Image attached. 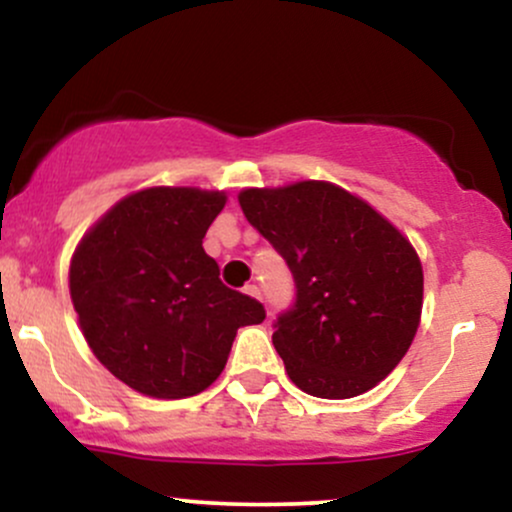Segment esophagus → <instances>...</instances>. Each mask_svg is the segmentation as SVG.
Wrapping results in <instances>:
<instances>
[{"label":"esophagus","instance_id":"34e87169","mask_svg":"<svg viewBox=\"0 0 512 512\" xmlns=\"http://www.w3.org/2000/svg\"><path fill=\"white\" fill-rule=\"evenodd\" d=\"M245 293H248V296H252V298H260V301H262V291H260V286H257V284L245 286Z\"/></svg>","mask_w":512,"mask_h":512}]
</instances>
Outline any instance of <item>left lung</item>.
Wrapping results in <instances>:
<instances>
[{
  "mask_svg": "<svg viewBox=\"0 0 512 512\" xmlns=\"http://www.w3.org/2000/svg\"><path fill=\"white\" fill-rule=\"evenodd\" d=\"M238 202L296 281V303L272 334L293 385L349 399L387 378L414 342L424 305V269L409 240L325 180L248 187Z\"/></svg>",
  "mask_w": 512,
  "mask_h": 512,
  "instance_id": "8db88e82",
  "label": "left lung"
}]
</instances>
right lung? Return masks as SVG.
Masks as SVG:
<instances>
[{
  "mask_svg": "<svg viewBox=\"0 0 512 512\" xmlns=\"http://www.w3.org/2000/svg\"><path fill=\"white\" fill-rule=\"evenodd\" d=\"M226 192L146 187L88 228L69 293L88 346L117 380L156 399L199 395L262 303L228 289L202 248Z\"/></svg>",
  "mask_w": 512,
  "mask_h": 512,
  "instance_id": "add662e5",
  "label": "right lung"
}]
</instances>
